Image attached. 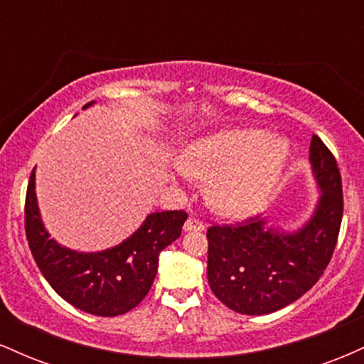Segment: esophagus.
<instances>
[{
	"instance_id": "1",
	"label": "esophagus",
	"mask_w": 364,
	"mask_h": 364,
	"mask_svg": "<svg viewBox=\"0 0 364 364\" xmlns=\"http://www.w3.org/2000/svg\"><path fill=\"white\" fill-rule=\"evenodd\" d=\"M183 229L185 231H203L205 229V225H203V223L200 219H196V217H190V219L186 220L185 225H183Z\"/></svg>"
}]
</instances>
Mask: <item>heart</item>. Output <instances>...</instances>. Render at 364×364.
Returning <instances> with one entry per match:
<instances>
[{
    "label": "heart",
    "mask_w": 364,
    "mask_h": 364,
    "mask_svg": "<svg viewBox=\"0 0 364 364\" xmlns=\"http://www.w3.org/2000/svg\"><path fill=\"white\" fill-rule=\"evenodd\" d=\"M287 144L257 128L225 129L186 149L181 169L207 181V202L223 215L253 212L281 176Z\"/></svg>",
    "instance_id": "heart-1"
}]
</instances>
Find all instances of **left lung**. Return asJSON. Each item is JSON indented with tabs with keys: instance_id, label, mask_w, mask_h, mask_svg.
Masks as SVG:
<instances>
[{
	"instance_id": "8db88e82",
	"label": "left lung",
	"mask_w": 364,
	"mask_h": 364,
	"mask_svg": "<svg viewBox=\"0 0 364 364\" xmlns=\"http://www.w3.org/2000/svg\"><path fill=\"white\" fill-rule=\"evenodd\" d=\"M310 162L321 195L301 229L281 231L260 217L208 228V284L217 299L236 313L281 310L310 291L327 269L344 210L342 179L336 157L316 135Z\"/></svg>"
}]
</instances>
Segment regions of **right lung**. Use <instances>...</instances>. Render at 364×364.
<instances>
[{
    "instance_id": "add662e5",
    "label": "right lung",
    "mask_w": 364,
    "mask_h": 364,
    "mask_svg": "<svg viewBox=\"0 0 364 364\" xmlns=\"http://www.w3.org/2000/svg\"><path fill=\"white\" fill-rule=\"evenodd\" d=\"M90 104L94 102L83 107ZM34 171L25 196V235L46 281L65 301L90 315L118 316L133 310L152 287L159 253L181 236L186 212H154L114 248L78 253L58 245L44 229L37 208Z\"/></svg>"
}]
</instances>
